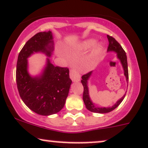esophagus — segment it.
<instances>
[{"label": "esophagus", "mask_w": 148, "mask_h": 148, "mask_svg": "<svg viewBox=\"0 0 148 148\" xmlns=\"http://www.w3.org/2000/svg\"><path fill=\"white\" fill-rule=\"evenodd\" d=\"M70 76L73 82H79L80 80V75L79 72L75 69H71L70 71Z\"/></svg>", "instance_id": "obj_1"}]
</instances>
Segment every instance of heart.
<instances>
[{"label": "heart", "instance_id": "b5f03b06", "mask_svg": "<svg viewBox=\"0 0 148 148\" xmlns=\"http://www.w3.org/2000/svg\"><path fill=\"white\" fill-rule=\"evenodd\" d=\"M96 43V40L94 39H88L85 40V41H82L80 44H79V47L83 49H89L93 47ZM103 50V46L101 44H98L95 47L94 49L93 50V53H92V57L95 58V57H98L100 53H102Z\"/></svg>", "mask_w": 148, "mask_h": 148}]
</instances>
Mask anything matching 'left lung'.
Here are the masks:
<instances>
[{
    "instance_id": "obj_1",
    "label": "left lung",
    "mask_w": 148,
    "mask_h": 148,
    "mask_svg": "<svg viewBox=\"0 0 148 148\" xmlns=\"http://www.w3.org/2000/svg\"><path fill=\"white\" fill-rule=\"evenodd\" d=\"M107 39L109 41V46L108 49H107V52H114V53H116L117 55L118 60H119L120 62H121V65H122L123 71H124V75L126 77V81L128 83V78H129V75H128V67H127V55L125 50H123L122 46L119 44L116 40L113 38L112 36H110L107 35ZM92 73L93 71H91L88 73L84 75L82 77L81 82L83 86H84V93H83V100L86 106V109L89 110L90 112H94V113H98V114H106V113H109L115 109L116 107H119L120 104L122 102V101L124 99L125 96V93L121 99H119L117 102L114 104L112 107H98L92 102L90 98L89 95V91H88V81L89 78L91 77Z\"/></svg>"
}]
</instances>
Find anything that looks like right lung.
I'll list each match as a JSON object with an SVG mask.
<instances>
[{"mask_svg":"<svg viewBox=\"0 0 148 148\" xmlns=\"http://www.w3.org/2000/svg\"><path fill=\"white\" fill-rule=\"evenodd\" d=\"M53 51L51 31L39 32L26 42L17 60L16 79L19 95L29 109L41 116L53 115L61 111L72 83L69 69L55 66L50 62ZM39 52L48 57L46 65L41 74L32 76L28 71L27 59Z\"/></svg>","mask_w":148,"mask_h":148,"instance_id":"add662e5","label":"right lung"}]
</instances>
